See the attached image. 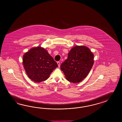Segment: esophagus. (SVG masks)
<instances>
[{
    "instance_id": "obj_1",
    "label": "esophagus",
    "mask_w": 122,
    "mask_h": 122,
    "mask_svg": "<svg viewBox=\"0 0 122 122\" xmlns=\"http://www.w3.org/2000/svg\"><path fill=\"white\" fill-rule=\"evenodd\" d=\"M57 65H58V67H60V62L59 61H58V62H57Z\"/></svg>"
}]
</instances>
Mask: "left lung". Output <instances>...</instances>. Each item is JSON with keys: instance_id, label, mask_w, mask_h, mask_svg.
<instances>
[{"instance_id": "1", "label": "left lung", "mask_w": 122, "mask_h": 122, "mask_svg": "<svg viewBox=\"0 0 122 122\" xmlns=\"http://www.w3.org/2000/svg\"><path fill=\"white\" fill-rule=\"evenodd\" d=\"M94 64V55L85 46H76L69 51L68 58L61 65L67 81L73 83L83 81Z\"/></svg>"}]
</instances>
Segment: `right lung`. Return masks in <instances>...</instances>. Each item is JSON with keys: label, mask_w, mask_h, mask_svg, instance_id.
<instances>
[{"label": "right lung", "mask_w": 122, "mask_h": 122, "mask_svg": "<svg viewBox=\"0 0 122 122\" xmlns=\"http://www.w3.org/2000/svg\"><path fill=\"white\" fill-rule=\"evenodd\" d=\"M22 61L28 77L36 83L46 80L58 67L47 50L41 46L33 47L25 53Z\"/></svg>", "instance_id": "add662e5"}]
</instances>
